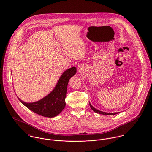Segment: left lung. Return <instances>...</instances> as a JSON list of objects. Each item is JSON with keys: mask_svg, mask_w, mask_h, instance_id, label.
Returning <instances> with one entry per match:
<instances>
[{"mask_svg": "<svg viewBox=\"0 0 152 152\" xmlns=\"http://www.w3.org/2000/svg\"><path fill=\"white\" fill-rule=\"evenodd\" d=\"M89 106L91 107V108L96 113H99V114H102V115H115V114H118L119 112H114V113H108V112H102V111H101V110H99L98 109H96V108H95L94 107H93L92 106V105L90 104L89 102Z\"/></svg>", "mask_w": 152, "mask_h": 152, "instance_id": "1", "label": "left lung"}]
</instances>
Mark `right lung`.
Listing matches in <instances>:
<instances>
[{
	"mask_svg": "<svg viewBox=\"0 0 152 152\" xmlns=\"http://www.w3.org/2000/svg\"><path fill=\"white\" fill-rule=\"evenodd\" d=\"M76 72L77 69L74 66L65 70L53 90L39 101L27 103L18 98L25 107L36 113L45 117L54 118L59 115L65 107V98L68 83Z\"/></svg>",
	"mask_w": 152,
	"mask_h": 152,
	"instance_id": "right-lung-1",
	"label": "right lung"
}]
</instances>
